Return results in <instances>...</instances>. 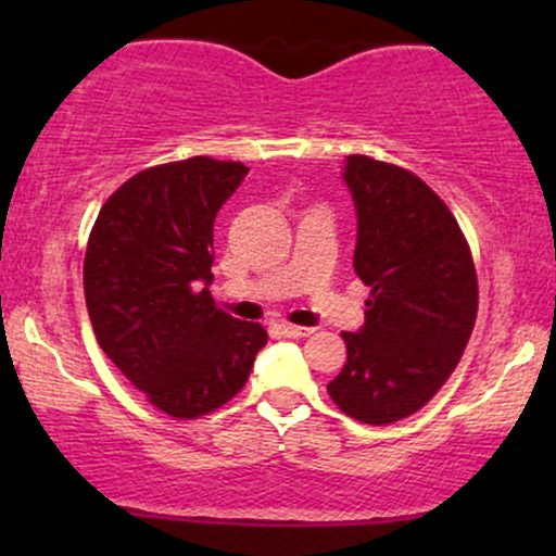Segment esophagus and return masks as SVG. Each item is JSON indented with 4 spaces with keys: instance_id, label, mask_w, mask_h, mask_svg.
I'll return each mask as SVG.
<instances>
[{
    "instance_id": "34e87169",
    "label": "esophagus",
    "mask_w": 556,
    "mask_h": 556,
    "mask_svg": "<svg viewBox=\"0 0 556 556\" xmlns=\"http://www.w3.org/2000/svg\"><path fill=\"white\" fill-rule=\"evenodd\" d=\"M279 331H282L285 337H292V340H298V337H308L314 329L295 327V324H279Z\"/></svg>"
}]
</instances>
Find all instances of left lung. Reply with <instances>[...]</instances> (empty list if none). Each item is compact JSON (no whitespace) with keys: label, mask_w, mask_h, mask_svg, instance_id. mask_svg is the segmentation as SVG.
<instances>
[{"label":"left lung","mask_w":556,"mask_h":556,"mask_svg":"<svg viewBox=\"0 0 556 556\" xmlns=\"http://www.w3.org/2000/svg\"><path fill=\"white\" fill-rule=\"evenodd\" d=\"M358 216L353 266L371 287L366 321L342 331L348 363L329 397L361 424L413 416L455 371L478 314V279L457 219L413 172L344 159Z\"/></svg>","instance_id":"left-lung-1"}]
</instances>
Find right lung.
<instances>
[{
	"label": "right lung",
	"instance_id": "obj_1",
	"mask_svg": "<svg viewBox=\"0 0 556 556\" xmlns=\"http://www.w3.org/2000/svg\"><path fill=\"white\" fill-rule=\"evenodd\" d=\"M248 167L193 156L138 172L101 206L83 290L101 350L172 418L245 387L269 334L214 305V219Z\"/></svg>",
	"mask_w": 556,
	"mask_h": 556
}]
</instances>
